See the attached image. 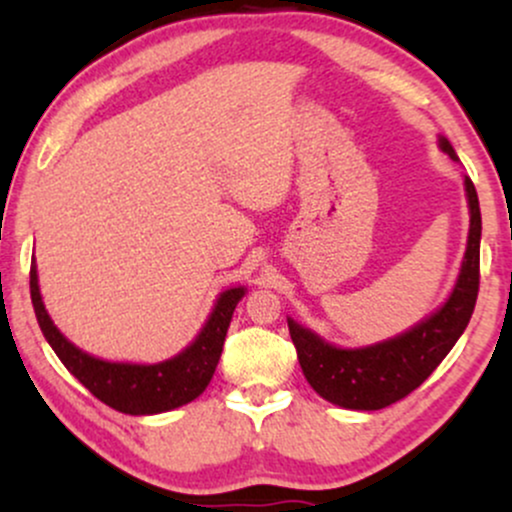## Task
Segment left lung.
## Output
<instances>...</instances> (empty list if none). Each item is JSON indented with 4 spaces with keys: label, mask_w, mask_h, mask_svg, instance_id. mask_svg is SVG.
<instances>
[{
    "label": "left lung",
    "mask_w": 512,
    "mask_h": 512,
    "mask_svg": "<svg viewBox=\"0 0 512 512\" xmlns=\"http://www.w3.org/2000/svg\"><path fill=\"white\" fill-rule=\"evenodd\" d=\"M440 149L457 161L448 139H440ZM464 187L472 214L467 252L455 291L438 313L411 327L409 332L366 349H337L289 320V332L305 380L327 402L361 411L390 407L424 383L469 325L479 293L481 211L474 182L464 178Z\"/></svg>",
    "instance_id": "8db88e82"
}]
</instances>
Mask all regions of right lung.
I'll list each match as a JSON object with an SVG mask.
<instances>
[{"mask_svg":"<svg viewBox=\"0 0 512 512\" xmlns=\"http://www.w3.org/2000/svg\"><path fill=\"white\" fill-rule=\"evenodd\" d=\"M243 296V286L221 293L202 334L182 354L170 358V361L156 363V366L108 363L101 361V358L88 356L86 351L76 349L52 325L38 291L35 262L31 267V301L35 317H38V325L43 330L45 339H48V344L55 349V354L60 356V361L67 366L69 373L93 397H98L108 407L122 411V414L132 416L161 414V411L182 407V404L192 402V399H197L207 390L211 375L216 370V363L221 358L233 310H236V305Z\"/></svg>","mask_w":512,"mask_h":512,"instance_id":"right-lung-1","label":"right lung"}]
</instances>
